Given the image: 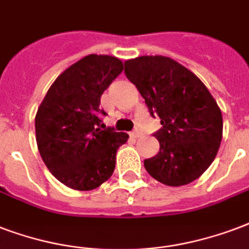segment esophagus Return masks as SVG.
<instances>
[{
    "label": "esophagus",
    "instance_id": "34e87169",
    "mask_svg": "<svg viewBox=\"0 0 249 249\" xmlns=\"http://www.w3.org/2000/svg\"><path fill=\"white\" fill-rule=\"evenodd\" d=\"M130 137H132V138L141 137V133L137 132V130H136V132H130Z\"/></svg>",
    "mask_w": 249,
    "mask_h": 249
}]
</instances>
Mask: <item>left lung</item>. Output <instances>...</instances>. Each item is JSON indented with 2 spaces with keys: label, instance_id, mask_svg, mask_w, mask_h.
I'll list each match as a JSON object with an SVG mask.
<instances>
[{
  "label": "left lung",
  "instance_id": "obj_1",
  "mask_svg": "<svg viewBox=\"0 0 249 249\" xmlns=\"http://www.w3.org/2000/svg\"><path fill=\"white\" fill-rule=\"evenodd\" d=\"M125 74L162 128L154 133L159 153L143 166L159 183L180 187L198 179L221 146V108L201 79L166 56L126 60Z\"/></svg>",
  "mask_w": 249,
  "mask_h": 249
}]
</instances>
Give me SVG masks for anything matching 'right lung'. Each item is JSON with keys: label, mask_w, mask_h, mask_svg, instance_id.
<instances>
[{"label": "right lung", "mask_w": 249, "mask_h": 249, "mask_svg": "<svg viewBox=\"0 0 249 249\" xmlns=\"http://www.w3.org/2000/svg\"><path fill=\"white\" fill-rule=\"evenodd\" d=\"M123 61L89 54L64 70L49 87L35 116L36 143L52 175L75 191L107 181L126 133L106 128L99 119L100 96L123 71Z\"/></svg>", "instance_id": "1"}]
</instances>
